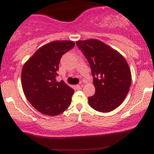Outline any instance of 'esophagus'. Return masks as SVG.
Wrapping results in <instances>:
<instances>
[{
	"instance_id": "esophagus-1",
	"label": "esophagus",
	"mask_w": 154,
	"mask_h": 154,
	"mask_svg": "<svg viewBox=\"0 0 154 154\" xmlns=\"http://www.w3.org/2000/svg\"><path fill=\"white\" fill-rule=\"evenodd\" d=\"M76 89L80 90L81 89V85H76Z\"/></svg>"
}]
</instances>
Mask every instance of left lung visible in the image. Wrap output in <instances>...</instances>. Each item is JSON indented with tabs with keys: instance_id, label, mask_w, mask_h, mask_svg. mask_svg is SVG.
Listing matches in <instances>:
<instances>
[{
	"instance_id": "1",
	"label": "left lung",
	"mask_w": 154,
	"mask_h": 154,
	"mask_svg": "<svg viewBox=\"0 0 154 154\" xmlns=\"http://www.w3.org/2000/svg\"><path fill=\"white\" fill-rule=\"evenodd\" d=\"M89 62L95 94L88 97L89 105L100 112H109L121 105L130 85L131 72L119 52L100 40L90 39L76 42Z\"/></svg>"
}]
</instances>
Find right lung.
<instances>
[{"instance_id": "obj_1", "label": "right lung", "mask_w": 154, "mask_h": 154, "mask_svg": "<svg viewBox=\"0 0 154 154\" xmlns=\"http://www.w3.org/2000/svg\"><path fill=\"white\" fill-rule=\"evenodd\" d=\"M73 41H53L37 50L24 63L22 71V89L26 99L42 114L56 116L69 106L72 88L61 80L56 82L60 59L75 47Z\"/></svg>"}]
</instances>
